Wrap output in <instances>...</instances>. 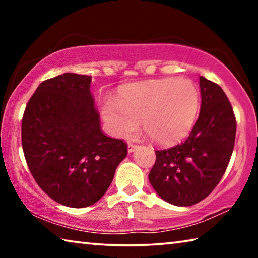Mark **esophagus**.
<instances>
[{
  "mask_svg": "<svg viewBox=\"0 0 258 258\" xmlns=\"http://www.w3.org/2000/svg\"><path fill=\"white\" fill-rule=\"evenodd\" d=\"M139 148V146H137V145H132V143H128V146H127V151L128 152H134L135 150H137Z\"/></svg>",
  "mask_w": 258,
  "mask_h": 258,
  "instance_id": "esophagus-1",
  "label": "esophagus"
}]
</instances>
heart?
Masks as SVG:
<instances>
[{
    "label": "heart",
    "mask_w": 258,
    "mask_h": 258,
    "mask_svg": "<svg viewBox=\"0 0 258 258\" xmlns=\"http://www.w3.org/2000/svg\"><path fill=\"white\" fill-rule=\"evenodd\" d=\"M200 107V94L185 78L150 80L126 87L118 101L102 104L107 125L118 137H130L142 127L151 141L171 145L184 139L194 128Z\"/></svg>",
    "instance_id": "b5f03b06"
}]
</instances>
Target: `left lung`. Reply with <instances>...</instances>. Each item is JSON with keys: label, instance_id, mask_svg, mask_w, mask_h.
I'll return each mask as SVG.
<instances>
[{"label": "left lung", "instance_id": "8db88e82", "mask_svg": "<svg viewBox=\"0 0 258 258\" xmlns=\"http://www.w3.org/2000/svg\"><path fill=\"white\" fill-rule=\"evenodd\" d=\"M202 107L185 141L156 150L149 173L161 199L175 206L202 202L224 175L232 155L237 123L232 106L220 85L199 77Z\"/></svg>", "mask_w": 258, "mask_h": 258}]
</instances>
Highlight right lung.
Instances as JSON below:
<instances>
[{
    "instance_id": "1",
    "label": "right lung",
    "mask_w": 258,
    "mask_h": 258,
    "mask_svg": "<svg viewBox=\"0 0 258 258\" xmlns=\"http://www.w3.org/2000/svg\"><path fill=\"white\" fill-rule=\"evenodd\" d=\"M91 81L66 73L42 82L21 123L24 155L35 181L56 203L73 208L97 203L127 155L123 140L100 127Z\"/></svg>"
}]
</instances>
